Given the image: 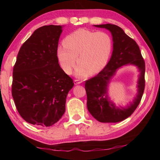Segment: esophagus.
<instances>
[{
    "label": "esophagus",
    "instance_id": "esophagus-1",
    "mask_svg": "<svg viewBox=\"0 0 160 160\" xmlns=\"http://www.w3.org/2000/svg\"><path fill=\"white\" fill-rule=\"evenodd\" d=\"M80 83H82V81L80 80H74V84L77 85V84H80Z\"/></svg>",
    "mask_w": 160,
    "mask_h": 160
}]
</instances>
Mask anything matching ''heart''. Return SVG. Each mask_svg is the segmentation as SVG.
Here are the masks:
<instances>
[{
	"label": "heart",
	"mask_w": 160,
	"mask_h": 160,
	"mask_svg": "<svg viewBox=\"0 0 160 160\" xmlns=\"http://www.w3.org/2000/svg\"><path fill=\"white\" fill-rule=\"evenodd\" d=\"M113 42L110 35L105 32H93L78 29L67 35L63 46L58 49V58L62 69L67 74L72 73L78 62L75 74L84 78L88 74L98 73L107 64Z\"/></svg>",
	"instance_id": "obj_1"
}]
</instances>
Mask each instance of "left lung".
<instances>
[{
    "label": "left lung",
    "instance_id": "left-lung-1",
    "mask_svg": "<svg viewBox=\"0 0 160 160\" xmlns=\"http://www.w3.org/2000/svg\"><path fill=\"white\" fill-rule=\"evenodd\" d=\"M94 26L107 29L111 33L113 49L111 59L104 69L97 76L86 81L87 108L91 115L100 122H121L131 115L140 102L145 87V62L136 42L126 34L120 27L112 24ZM128 64L136 66L141 72L138 94L127 108H118L110 101L107 87L117 70Z\"/></svg>",
    "mask_w": 160,
    "mask_h": 160
}]
</instances>
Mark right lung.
Listing matches in <instances>:
<instances>
[{"label": "right lung", "instance_id": "1", "mask_svg": "<svg viewBox=\"0 0 160 160\" xmlns=\"http://www.w3.org/2000/svg\"><path fill=\"white\" fill-rule=\"evenodd\" d=\"M62 27L45 25L22 44L13 69L12 97L27 122L51 127L65 112L73 80L59 65L57 56Z\"/></svg>", "mask_w": 160, "mask_h": 160}]
</instances>
